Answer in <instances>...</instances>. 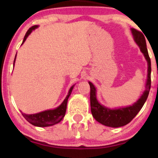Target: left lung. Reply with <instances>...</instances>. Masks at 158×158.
<instances>
[{
    "mask_svg": "<svg viewBox=\"0 0 158 158\" xmlns=\"http://www.w3.org/2000/svg\"><path fill=\"white\" fill-rule=\"evenodd\" d=\"M131 30L135 42L139 46L148 63V75L146 83V90L143 92L140 98L132 106L126 107V108L110 109V108L102 106L98 102L97 95H96L97 90L94 85L89 81L90 88V108H91L92 115L97 122L104 126L112 127V128L126 126L135 118V116L143 108V105L147 99L150 88H151V60H150L147 48H146V39L141 32L134 28H131Z\"/></svg>",
    "mask_w": 158,
    "mask_h": 158,
    "instance_id": "left-lung-1",
    "label": "left lung"
}]
</instances>
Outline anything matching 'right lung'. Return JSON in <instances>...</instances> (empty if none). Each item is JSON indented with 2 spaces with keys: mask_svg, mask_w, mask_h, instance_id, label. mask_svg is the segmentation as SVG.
Masks as SVG:
<instances>
[{
  "mask_svg": "<svg viewBox=\"0 0 158 158\" xmlns=\"http://www.w3.org/2000/svg\"><path fill=\"white\" fill-rule=\"evenodd\" d=\"M37 25H35V26H32V27H30V28L27 30V33L25 34L24 38H23L22 44H23V43H24L27 38L28 37L29 35L32 32V30H34L35 29L37 28ZM15 59L16 56L15 57V60H14L13 65L15 64ZM73 87L74 85H73V86L70 88L68 96L65 98L64 100L63 101L60 106L57 107L55 109L47 110H44V111H41L39 112V113L34 114H27L21 113L23 117H24L29 123H31L32 125L38 127L51 126L55 124H57V123H59V122H61V119H63V117H64L65 115V112H66L67 109V103H68V98L70 97V94H71Z\"/></svg>",
  "mask_w": 158,
  "mask_h": 158,
  "instance_id": "add662e5",
  "label": "right lung"
}]
</instances>
